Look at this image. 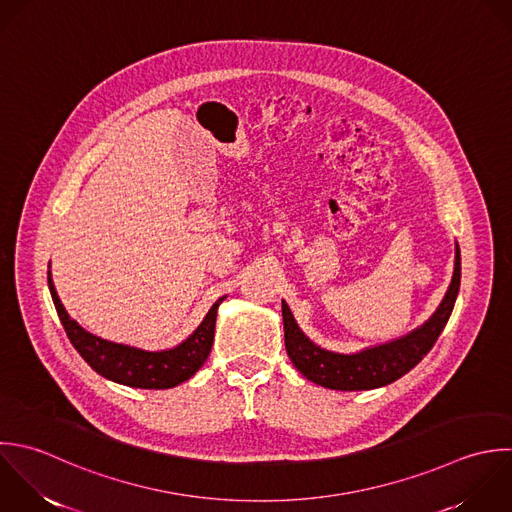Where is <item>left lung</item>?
<instances>
[{"instance_id":"1","label":"left lung","mask_w":512,"mask_h":512,"mask_svg":"<svg viewBox=\"0 0 512 512\" xmlns=\"http://www.w3.org/2000/svg\"><path fill=\"white\" fill-rule=\"evenodd\" d=\"M459 287H461V251L457 245L453 281L435 315L413 333L397 341L359 351L355 355H341V353H333L317 347L299 329L289 305L283 301L281 309H283L287 355L297 367V371L303 373V377L327 389L367 391V389L385 387L401 379L403 375H407L433 349V345L437 343L439 335L443 333L453 313Z\"/></svg>"}]
</instances>
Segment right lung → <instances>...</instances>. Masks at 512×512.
<instances>
[{"mask_svg":"<svg viewBox=\"0 0 512 512\" xmlns=\"http://www.w3.org/2000/svg\"><path fill=\"white\" fill-rule=\"evenodd\" d=\"M47 285L59 321L71 345L85 359V363L101 377L135 389H171L191 379L211 353L217 309L225 299L221 297L215 301L201 325L181 345L167 351H143L137 347L105 341L85 331L77 321L67 315L65 307L57 297L49 271Z\"/></svg>","mask_w":512,"mask_h":512,"instance_id":"add662e5","label":"right lung"}]
</instances>
